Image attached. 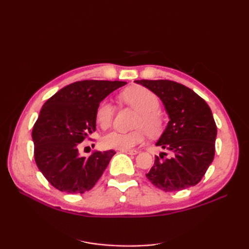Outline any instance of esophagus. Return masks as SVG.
I'll return each instance as SVG.
<instances>
[{
  "instance_id": "esophagus-1",
  "label": "esophagus",
  "mask_w": 249,
  "mask_h": 249,
  "mask_svg": "<svg viewBox=\"0 0 249 249\" xmlns=\"http://www.w3.org/2000/svg\"><path fill=\"white\" fill-rule=\"evenodd\" d=\"M122 153H126V154H129V155H136L138 151L137 150H120Z\"/></svg>"
}]
</instances>
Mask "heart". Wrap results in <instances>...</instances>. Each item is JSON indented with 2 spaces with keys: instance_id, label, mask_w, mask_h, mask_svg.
Returning <instances> with one entry per match:
<instances>
[{
  "instance_id": "b5f03b06",
  "label": "heart",
  "mask_w": 249,
  "mask_h": 249,
  "mask_svg": "<svg viewBox=\"0 0 249 249\" xmlns=\"http://www.w3.org/2000/svg\"><path fill=\"white\" fill-rule=\"evenodd\" d=\"M122 102L127 104L130 107L139 112L137 118L136 126L128 133L121 131H111L103 138V144L108 149L118 150H130L137 144L141 143L145 138V131L149 135H156L161 128V119L157 113L160 107V100L151 89L144 87H131L120 95ZM114 116V107L109 100H103L96 109L97 124L100 128L107 129L112 124Z\"/></svg>"
}]
</instances>
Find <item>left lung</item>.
I'll return each mask as SVG.
<instances>
[{
  "label": "left lung",
  "instance_id": "obj_1",
  "mask_svg": "<svg viewBox=\"0 0 249 249\" xmlns=\"http://www.w3.org/2000/svg\"><path fill=\"white\" fill-rule=\"evenodd\" d=\"M157 95L169 122L156 145L166 150L155 157L145 176L163 192L198 184L215 155L217 127L208 104L193 89L170 80H135ZM162 160H160V158Z\"/></svg>",
  "mask_w": 249,
  "mask_h": 249
}]
</instances>
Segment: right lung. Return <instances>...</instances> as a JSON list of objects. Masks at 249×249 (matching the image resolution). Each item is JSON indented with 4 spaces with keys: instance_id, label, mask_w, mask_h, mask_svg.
Returning a JSON list of instances; mask_svg holds the SVG:
<instances>
[{
    "instance_id": "right-lung-1",
    "label": "right lung",
    "mask_w": 249,
    "mask_h": 249,
    "mask_svg": "<svg viewBox=\"0 0 249 249\" xmlns=\"http://www.w3.org/2000/svg\"><path fill=\"white\" fill-rule=\"evenodd\" d=\"M123 81L83 80L61 89L40 109L32 131L36 165L61 192L83 194L102 177L113 150L81 156L79 145L96 130L98 105Z\"/></svg>"
}]
</instances>
